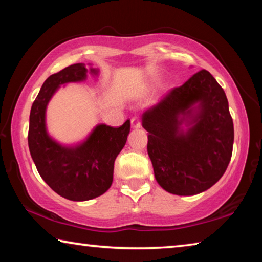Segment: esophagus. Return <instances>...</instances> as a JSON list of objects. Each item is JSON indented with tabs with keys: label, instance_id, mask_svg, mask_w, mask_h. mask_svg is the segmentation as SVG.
<instances>
[{
	"label": "esophagus",
	"instance_id": "obj_1",
	"mask_svg": "<svg viewBox=\"0 0 262 262\" xmlns=\"http://www.w3.org/2000/svg\"><path fill=\"white\" fill-rule=\"evenodd\" d=\"M132 127L133 128H140L141 127V120L138 116H134V118H132Z\"/></svg>",
	"mask_w": 262,
	"mask_h": 262
}]
</instances>
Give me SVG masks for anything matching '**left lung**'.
<instances>
[{
    "mask_svg": "<svg viewBox=\"0 0 262 262\" xmlns=\"http://www.w3.org/2000/svg\"><path fill=\"white\" fill-rule=\"evenodd\" d=\"M185 123L188 129H181ZM148 155L162 188L192 196L221 180L233 149V120L224 90L209 71L194 73L142 114Z\"/></svg>",
    "mask_w": 262,
    "mask_h": 262,
    "instance_id": "8db88e82",
    "label": "left lung"
}]
</instances>
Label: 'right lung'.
<instances>
[{
    "label": "right lung",
    "mask_w": 262,
    "mask_h": 262,
    "mask_svg": "<svg viewBox=\"0 0 262 262\" xmlns=\"http://www.w3.org/2000/svg\"><path fill=\"white\" fill-rule=\"evenodd\" d=\"M89 72L97 76L98 70L79 63L50 76L32 103L29 120V150L40 177L59 196L76 202L99 197L111 188L115 159L130 132L129 120L118 128L101 123L77 146H63L48 134L45 112L50 99L60 85L85 80Z\"/></svg>",
    "instance_id": "obj_1"
}]
</instances>
